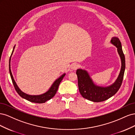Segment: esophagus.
I'll use <instances>...</instances> for the list:
<instances>
[{"instance_id": "obj_1", "label": "esophagus", "mask_w": 135, "mask_h": 135, "mask_svg": "<svg viewBox=\"0 0 135 135\" xmlns=\"http://www.w3.org/2000/svg\"><path fill=\"white\" fill-rule=\"evenodd\" d=\"M78 68V65L76 63H74L73 64L71 65V69H72V70H76V69Z\"/></svg>"}]
</instances>
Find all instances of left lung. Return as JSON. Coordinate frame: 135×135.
<instances>
[{"label": "left lung", "mask_w": 135, "mask_h": 135, "mask_svg": "<svg viewBox=\"0 0 135 135\" xmlns=\"http://www.w3.org/2000/svg\"><path fill=\"white\" fill-rule=\"evenodd\" d=\"M110 42L117 48V51L121 60L120 71L115 82L108 87L98 86L93 83L87 70L80 69L76 70L79 91L81 96L89 101L98 103L108 100L118 92L122 83L126 64L122 44L117 37H113Z\"/></svg>", "instance_id": "1"}]
</instances>
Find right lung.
I'll use <instances>...</instances> for the list:
<instances>
[{"label": "right lung", "mask_w": 135, "mask_h": 135, "mask_svg": "<svg viewBox=\"0 0 135 135\" xmlns=\"http://www.w3.org/2000/svg\"><path fill=\"white\" fill-rule=\"evenodd\" d=\"M15 48V46L13 47V51H12V54H11V56L10 59H9V73H10L11 79H12V83H13V84L14 85L16 92H17L18 95L21 97H22L23 99H26L28 101H30V102H32V103H39V104L44 103H46L47 101L51 99L52 98L56 95L57 91V89H58L59 85L60 84V82L61 81V80H62L64 77L65 75V73H64V74H63L62 75L60 76L58 79H57L54 81V83L52 84L50 88L46 92H45L43 94H42V95H28V94L24 93L19 88L18 85H17V84H16V81L13 78V75H12L11 70V64H10L11 59V56H12V54H13Z\"/></svg>", "instance_id": "right-lung-1"}]
</instances>
